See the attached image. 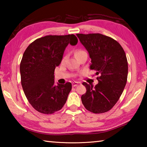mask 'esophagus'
Segmentation results:
<instances>
[{"instance_id": "34e87169", "label": "esophagus", "mask_w": 147, "mask_h": 147, "mask_svg": "<svg viewBox=\"0 0 147 147\" xmlns=\"http://www.w3.org/2000/svg\"><path fill=\"white\" fill-rule=\"evenodd\" d=\"M79 83L78 82H73L72 83V86H73V87H76L77 86H78Z\"/></svg>"}]
</instances>
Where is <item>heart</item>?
Wrapping results in <instances>:
<instances>
[{
  "mask_svg": "<svg viewBox=\"0 0 147 147\" xmlns=\"http://www.w3.org/2000/svg\"><path fill=\"white\" fill-rule=\"evenodd\" d=\"M84 53H86V52L83 51V50L82 49H76L75 52H74V55H75V56L76 57V58H78V56H81L82 54H83ZM65 59V58H63V59Z\"/></svg>",
  "mask_w": 147,
  "mask_h": 147,
  "instance_id": "b5f03b06",
  "label": "heart"
}]
</instances>
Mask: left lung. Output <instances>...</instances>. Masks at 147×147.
Here are the masks:
<instances>
[{
	"label": "left lung",
	"mask_w": 147,
	"mask_h": 147,
	"mask_svg": "<svg viewBox=\"0 0 147 147\" xmlns=\"http://www.w3.org/2000/svg\"><path fill=\"white\" fill-rule=\"evenodd\" d=\"M91 59L90 69L96 71L98 83L83 82L86 93L81 99L86 109L105 113L113 108L127 82L128 61L123 47L115 39L101 34H77Z\"/></svg>",
	"instance_id": "left-lung-1"
}]
</instances>
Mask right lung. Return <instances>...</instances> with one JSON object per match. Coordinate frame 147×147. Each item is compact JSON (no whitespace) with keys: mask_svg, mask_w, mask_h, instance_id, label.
I'll return each instance as SVG.
<instances>
[{"mask_svg":"<svg viewBox=\"0 0 147 147\" xmlns=\"http://www.w3.org/2000/svg\"><path fill=\"white\" fill-rule=\"evenodd\" d=\"M77 43L74 34L50 35L36 39L24 51L20 64L21 85L30 104L39 112L54 113L65 104L71 83L54 85V70L67 46Z\"/></svg>","mask_w":147,"mask_h":147,"instance_id":"1","label":"right lung"}]
</instances>
